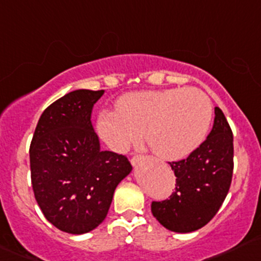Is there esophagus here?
Listing matches in <instances>:
<instances>
[{"mask_svg": "<svg viewBox=\"0 0 261 261\" xmlns=\"http://www.w3.org/2000/svg\"><path fill=\"white\" fill-rule=\"evenodd\" d=\"M142 162H143V157H141V155H134V157L130 160V163L133 167H137V166L141 165Z\"/></svg>", "mask_w": 261, "mask_h": 261, "instance_id": "1", "label": "esophagus"}]
</instances>
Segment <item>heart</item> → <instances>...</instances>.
I'll return each instance as SVG.
<instances>
[{
	"label": "heart",
	"mask_w": 261,
	"mask_h": 261,
	"mask_svg": "<svg viewBox=\"0 0 261 261\" xmlns=\"http://www.w3.org/2000/svg\"><path fill=\"white\" fill-rule=\"evenodd\" d=\"M212 120V103L195 88L142 90L120 96L117 111H103L96 130L115 152H125L143 136L163 160H181L205 141Z\"/></svg>",
	"instance_id": "heart-1"
}]
</instances>
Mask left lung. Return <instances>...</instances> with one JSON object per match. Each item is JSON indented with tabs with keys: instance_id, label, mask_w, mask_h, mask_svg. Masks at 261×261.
<instances>
[{
	"instance_id": "obj_1",
	"label": "left lung",
	"mask_w": 261,
	"mask_h": 261,
	"mask_svg": "<svg viewBox=\"0 0 261 261\" xmlns=\"http://www.w3.org/2000/svg\"><path fill=\"white\" fill-rule=\"evenodd\" d=\"M232 132L219 107L206 141L186 160L170 162L176 189L168 200L152 202L153 216L166 229L192 232L205 226L221 207L233 170Z\"/></svg>"
}]
</instances>
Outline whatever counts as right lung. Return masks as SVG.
<instances>
[{
	"label": "right lung",
	"mask_w": 261,
	"mask_h": 261,
	"mask_svg": "<svg viewBox=\"0 0 261 261\" xmlns=\"http://www.w3.org/2000/svg\"><path fill=\"white\" fill-rule=\"evenodd\" d=\"M104 90L70 91L45 109L30 146L31 182L47 221L74 235L107 217L118 185L132 172L127 157L101 150L91 109Z\"/></svg>",
	"instance_id": "add662e5"
}]
</instances>
